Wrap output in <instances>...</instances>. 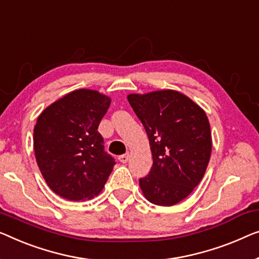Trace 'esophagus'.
Returning a JSON list of instances; mask_svg holds the SVG:
<instances>
[{"instance_id": "1", "label": "esophagus", "mask_w": 259, "mask_h": 259, "mask_svg": "<svg viewBox=\"0 0 259 259\" xmlns=\"http://www.w3.org/2000/svg\"><path fill=\"white\" fill-rule=\"evenodd\" d=\"M129 153H124V154H122V156H119L118 157V160L121 161V163H123V164H125V163H128V160H129Z\"/></svg>"}]
</instances>
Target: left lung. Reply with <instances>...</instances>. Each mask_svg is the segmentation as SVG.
Listing matches in <instances>:
<instances>
[{
    "label": "left lung",
    "instance_id": "obj_1",
    "mask_svg": "<svg viewBox=\"0 0 259 259\" xmlns=\"http://www.w3.org/2000/svg\"><path fill=\"white\" fill-rule=\"evenodd\" d=\"M128 101L148 134L153 164L140 179L143 194L158 206L187 198L203 178L211 153L210 125L195 102L172 90L130 94Z\"/></svg>",
    "mask_w": 259,
    "mask_h": 259
}]
</instances>
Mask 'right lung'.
<instances>
[{
    "instance_id": "right-lung-1",
    "label": "right lung",
    "mask_w": 259,
    "mask_h": 259,
    "mask_svg": "<svg viewBox=\"0 0 259 259\" xmlns=\"http://www.w3.org/2000/svg\"><path fill=\"white\" fill-rule=\"evenodd\" d=\"M110 98L92 90L68 93L43 110L33 129V149L49 187L80 201L100 194L115 165L99 124Z\"/></svg>"
}]
</instances>
